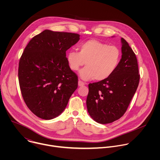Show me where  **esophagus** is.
Returning a JSON list of instances; mask_svg holds the SVG:
<instances>
[{"label":"esophagus","mask_w":160,"mask_h":160,"mask_svg":"<svg viewBox=\"0 0 160 160\" xmlns=\"http://www.w3.org/2000/svg\"><path fill=\"white\" fill-rule=\"evenodd\" d=\"M85 85V83L83 82H82L81 80H79L78 81V86L79 87H82V86H83V85Z\"/></svg>","instance_id":"34e87169"}]
</instances>
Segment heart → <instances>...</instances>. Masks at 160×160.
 Returning <instances> with one entry per match:
<instances>
[{
  "label": "heart",
  "mask_w": 160,
  "mask_h": 160,
  "mask_svg": "<svg viewBox=\"0 0 160 160\" xmlns=\"http://www.w3.org/2000/svg\"><path fill=\"white\" fill-rule=\"evenodd\" d=\"M66 58L73 71H78L85 64L86 67L80 72L83 80L101 81L109 78L117 70L121 61L122 52L115 45L92 39L82 43L79 52H68Z\"/></svg>",
  "instance_id": "b5f03b06"
}]
</instances>
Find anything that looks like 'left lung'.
Returning a JSON list of instances; mask_svg holds the SVG:
<instances>
[{
	"mask_svg": "<svg viewBox=\"0 0 160 160\" xmlns=\"http://www.w3.org/2000/svg\"><path fill=\"white\" fill-rule=\"evenodd\" d=\"M121 42L122 58L115 73L105 80L88 84L87 111L99 123H110L120 118L139 85L138 59L128 42L123 38Z\"/></svg>",
	"mask_w": 160,
	"mask_h": 160,
	"instance_id": "8db88e82",
	"label": "left lung"
}]
</instances>
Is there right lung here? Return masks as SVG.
<instances>
[{"label":"right lung","mask_w":160,"mask_h":160,"mask_svg":"<svg viewBox=\"0 0 160 160\" xmlns=\"http://www.w3.org/2000/svg\"><path fill=\"white\" fill-rule=\"evenodd\" d=\"M80 35L45 30L29 42L19 62L18 79L27 106L37 117L53 119L62 112L78 87L66 51Z\"/></svg>","instance_id":"right-lung-1"}]
</instances>
